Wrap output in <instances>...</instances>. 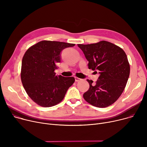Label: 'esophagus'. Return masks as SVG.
I'll return each instance as SVG.
<instances>
[{
  "mask_svg": "<svg viewBox=\"0 0 147 147\" xmlns=\"http://www.w3.org/2000/svg\"><path fill=\"white\" fill-rule=\"evenodd\" d=\"M75 81H76V82H78V81H81V79H80V78H79L75 76Z\"/></svg>",
  "mask_w": 147,
  "mask_h": 147,
  "instance_id": "esophagus-1",
  "label": "esophagus"
}]
</instances>
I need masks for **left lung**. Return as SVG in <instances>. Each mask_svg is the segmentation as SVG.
<instances>
[{
  "instance_id": "left-lung-1",
  "label": "left lung",
  "mask_w": 147,
  "mask_h": 147,
  "mask_svg": "<svg viewBox=\"0 0 147 147\" xmlns=\"http://www.w3.org/2000/svg\"><path fill=\"white\" fill-rule=\"evenodd\" d=\"M78 46L88 61L89 69L99 74L95 85L92 80H87L89 88L83 95L84 99L98 108L110 106L123 92L129 76L130 66L125 52L105 40Z\"/></svg>"
}]
</instances>
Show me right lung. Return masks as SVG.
<instances>
[{
	"label": "right lung",
	"mask_w": 147,
	"mask_h": 147,
	"mask_svg": "<svg viewBox=\"0 0 147 147\" xmlns=\"http://www.w3.org/2000/svg\"><path fill=\"white\" fill-rule=\"evenodd\" d=\"M75 44L42 40L30 47L22 62L21 81L29 96L38 105L50 107L63 100L74 77L56 75L61 61V52Z\"/></svg>",
	"instance_id": "right-lung-1"
}]
</instances>
